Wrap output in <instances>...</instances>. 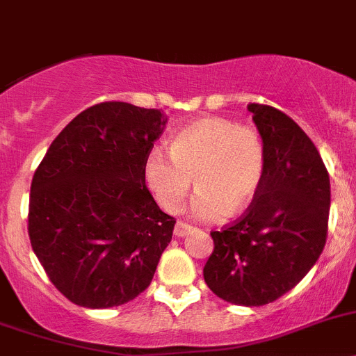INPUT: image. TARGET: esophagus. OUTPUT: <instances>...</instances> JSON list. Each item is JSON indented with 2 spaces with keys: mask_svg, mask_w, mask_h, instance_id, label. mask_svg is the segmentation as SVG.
<instances>
[{
  "mask_svg": "<svg viewBox=\"0 0 356 356\" xmlns=\"http://www.w3.org/2000/svg\"><path fill=\"white\" fill-rule=\"evenodd\" d=\"M191 231H192V227L188 225V223L178 222L175 225V231H172V232H175L176 238H185V236H187Z\"/></svg>",
  "mask_w": 356,
  "mask_h": 356,
  "instance_id": "1",
  "label": "esophagus"
}]
</instances>
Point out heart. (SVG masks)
Returning a JSON list of instances; mask_svg holds the SVG:
<instances>
[{
    "instance_id": "b5f03b06",
    "label": "heart",
    "mask_w": 356,
    "mask_h": 356,
    "mask_svg": "<svg viewBox=\"0 0 356 356\" xmlns=\"http://www.w3.org/2000/svg\"><path fill=\"white\" fill-rule=\"evenodd\" d=\"M266 154L260 134L227 118H202L176 134L171 150L155 147L145 161V181L157 204L178 213L195 180L191 215L222 222L250 208L260 191Z\"/></svg>"
}]
</instances>
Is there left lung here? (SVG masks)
<instances>
[{
  "mask_svg": "<svg viewBox=\"0 0 356 356\" xmlns=\"http://www.w3.org/2000/svg\"><path fill=\"white\" fill-rule=\"evenodd\" d=\"M264 143L266 171L243 218L213 231L202 274L215 296L238 306L274 302L309 273L327 241L330 180L313 141L266 104H248Z\"/></svg>",
  "mask_w": 356,
  "mask_h": 356,
  "instance_id": "8db88e82",
  "label": "left lung"
}]
</instances>
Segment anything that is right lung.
<instances>
[{"mask_svg": "<svg viewBox=\"0 0 356 356\" xmlns=\"http://www.w3.org/2000/svg\"><path fill=\"white\" fill-rule=\"evenodd\" d=\"M165 122L164 111L120 101L87 108L33 176V252L76 306H122L150 285L176 223L145 185V161Z\"/></svg>", "mask_w": 356, "mask_h": 356, "instance_id": "right-lung-1", "label": "right lung"}]
</instances>
